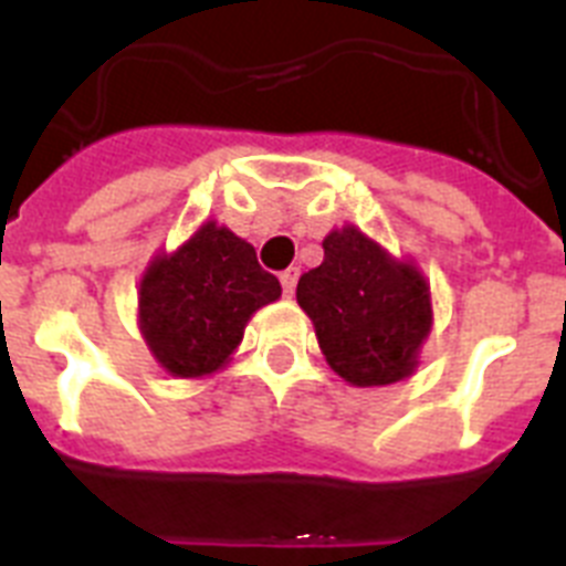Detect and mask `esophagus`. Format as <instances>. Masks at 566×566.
<instances>
[{
	"instance_id": "1",
	"label": "esophagus",
	"mask_w": 566,
	"mask_h": 566,
	"mask_svg": "<svg viewBox=\"0 0 566 566\" xmlns=\"http://www.w3.org/2000/svg\"><path fill=\"white\" fill-rule=\"evenodd\" d=\"M297 277H300L297 269H286V272H280V286H283V294H286V297H292V294H294Z\"/></svg>"
}]
</instances>
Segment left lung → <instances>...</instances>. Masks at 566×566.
Segmentation results:
<instances>
[{
    "mask_svg": "<svg viewBox=\"0 0 566 566\" xmlns=\"http://www.w3.org/2000/svg\"><path fill=\"white\" fill-rule=\"evenodd\" d=\"M323 263L297 283L332 371L354 388L411 377L433 326L431 286L413 260L394 258L354 223L323 240Z\"/></svg>",
    "mask_w": 566,
    "mask_h": 566,
    "instance_id": "1",
    "label": "left lung"
}]
</instances>
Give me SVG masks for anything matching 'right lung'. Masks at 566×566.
I'll return each mask as SVG.
<instances>
[{
    "label": "right lung",
    "instance_id": "1",
    "mask_svg": "<svg viewBox=\"0 0 566 566\" xmlns=\"http://www.w3.org/2000/svg\"><path fill=\"white\" fill-rule=\"evenodd\" d=\"M283 294L252 243L207 221L175 252H158L138 286V328L169 377L201 379L238 352L258 308Z\"/></svg>",
    "mask_w": 566,
    "mask_h": 566
}]
</instances>
